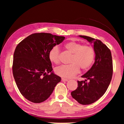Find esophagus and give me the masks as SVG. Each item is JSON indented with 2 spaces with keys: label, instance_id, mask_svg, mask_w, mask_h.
Segmentation results:
<instances>
[{
  "label": "esophagus",
  "instance_id": "1",
  "mask_svg": "<svg viewBox=\"0 0 124 124\" xmlns=\"http://www.w3.org/2000/svg\"><path fill=\"white\" fill-rule=\"evenodd\" d=\"M62 81H63V82H67V81H68V79L67 78H62Z\"/></svg>",
  "mask_w": 124,
  "mask_h": 124
}]
</instances>
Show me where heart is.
Here are the masks:
<instances>
[{"mask_svg": "<svg viewBox=\"0 0 124 124\" xmlns=\"http://www.w3.org/2000/svg\"><path fill=\"white\" fill-rule=\"evenodd\" d=\"M68 51L72 54L69 61L70 64L63 65L56 68L55 73L63 78H71L77 74L79 68L82 70H87L92 65L94 60L95 52L89 46H83L82 43L76 41H70L65 45ZM48 58L53 63L60 62V52L57 46H54L48 53Z\"/></svg>", "mask_w": 124, "mask_h": 124, "instance_id": "b5f03b06", "label": "heart"}]
</instances>
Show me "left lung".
I'll return each instance as SVG.
<instances>
[{
	"label": "left lung",
	"instance_id": "8db88e82",
	"mask_svg": "<svg viewBox=\"0 0 124 124\" xmlns=\"http://www.w3.org/2000/svg\"><path fill=\"white\" fill-rule=\"evenodd\" d=\"M85 39L95 52V62L85 74L81 76L85 81H78V87L71 95L83 105L92 104L102 96L109 86L113 73L112 59L111 51L100 40L85 35H79Z\"/></svg>",
	"mask_w": 124,
	"mask_h": 124
}]
</instances>
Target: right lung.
<instances>
[{
    "label": "right lung",
    "instance_id": "add662e5",
    "mask_svg": "<svg viewBox=\"0 0 124 124\" xmlns=\"http://www.w3.org/2000/svg\"><path fill=\"white\" fill-rule=\"evenodd\" d=\"M64 39L50 33H34L17 46L13 55V77L20 93L28 101L35 103L45 101L61 81L52 71L48 53Z\"/></svg>",
    "mask_w": 124,
    "mask_h": 124
}]
</instances>
